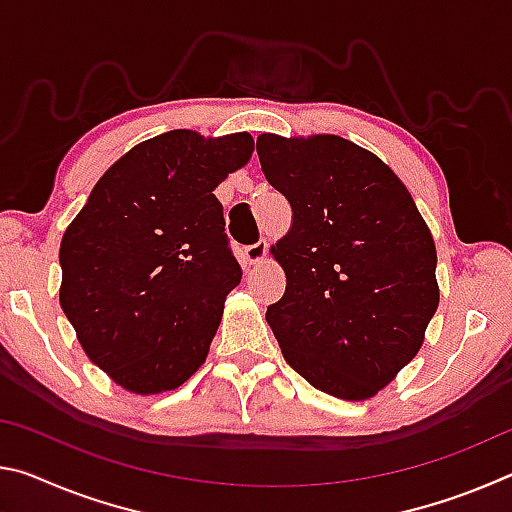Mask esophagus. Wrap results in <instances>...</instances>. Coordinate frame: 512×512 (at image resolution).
<instances>
[{"instance_id": "34e87169", "label": "esophagus", "mask_w": 512, "mask_h": 512, "mask_svg": "<svg viewBox=\"0 0 512 512\" xmlns=\"http://www.w3.org/2000/svg\"><path fill=\"white\" fill-rule=\"evenodd\" d=\"M266 255H268V244H266V241H257V244H253V246H248V248H246V259H248V264H259V262H264Z\"/></svg>"}]
</instances>
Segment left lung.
<instances>
[{"instance_id":"8db88e82","label":"left lung","mask_w":512,"mask_h":512,"mask_svg":"<svg viewBox=\"0 0 512 512\" xmlns=\"http://www.w3.org/2000/svg\"><path fill=\"white\" fill-rule=\"evenodd\" d=\"M257 155L291 205L271 246L287 289L268 325L311 386L370 400L420 352L438 309L429 225L393 169L339 135L264 133Z\"/></svg>"}]
</instances>
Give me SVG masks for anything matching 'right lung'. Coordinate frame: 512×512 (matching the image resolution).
Segmentation results:
<instances>
[{
    "label": "right lung",
    "mask_w": 512,
    "mask_h": 512,
    "mask_svg": "<svg viewBox=\"0 0 512 512\" xmlns=\"http://www.w3.org/2000/svg\"><path fill=\"white\" fill-rule=\"evenodd\" d=\"M253 151L250 133L151 137L103 173L67 225L60 307L124 391H176L205 363L241 282L214 189Z\"/></svg>",
    "instance_id": "add662e5"
}]
</instances>
